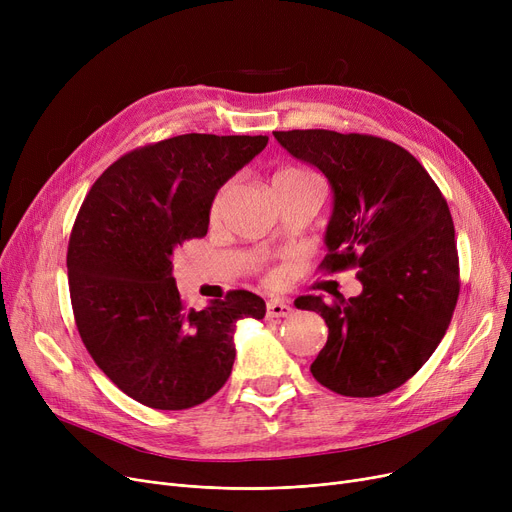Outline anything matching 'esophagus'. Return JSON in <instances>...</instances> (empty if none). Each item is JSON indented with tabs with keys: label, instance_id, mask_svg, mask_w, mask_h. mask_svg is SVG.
Segmentation results:
<instances>
[{
	"label": "esophagus",
	"instance_id": "1",
	"mask_svg": "<svg viewBox=\"0 0 512 512\" xmlns=\"http://www.w3.org/2000/svg\"><path fill=\"white\" fill-rule=\"evenodd\" d=\"M267 315H270V317H290L292 315V307L282 303V301H278V299H274V301L267 303Z\"/></svg>",
	"mask_w": 512,
	"mask_h": 512
}]
</instances>
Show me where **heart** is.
Segmentation results:
<instances>
[{
    "label": "heart",
    "mask_w": 512,
    "mask_h": 512,
    "mask_svg": "<svg viewBox=\"0 0 512 512\" xmlns=\"http://www.w3.org/2000/svg\"><path fill=\"white\" fill-rule=\"evenodd\" d=\"M272 188H297V191H317L321 193V184L317 180L315 174H311L309 170L303 168H280L274 172L272 176ZM224 199V191H220L213 199L211 205V215H215L220 211Z\"/></svg>",
    "instance_id": "b5f03b06"
}]
</instances>
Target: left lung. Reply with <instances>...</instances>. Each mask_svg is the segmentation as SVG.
I'll use <instances>...</instances> for the list:
<instances>
[{"label":"left lung","mask_w":512,"mask_h":512,"mask_svg":"<svg viewBox=\"0 0 512 512\" xmlns=\"http://www.w3.org/2000/svg\"><path fill=\"white\" fill-rule=\"evenodd\" d=\"M292 155L334 193L321 270L357 267L363 292L334 303L299 297L330 330L311 365L336 394L371 398L405 384L432 357L459 299V253L440 188L400 145L371 134L276 130Z\"/></svg>","instance_id":"obj_1"}]
</instances>
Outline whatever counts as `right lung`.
I'll list each match as a JSON object with an SVG mask.
<instances>
[{
    "instance_id": "1",
    "label": "right lung",
    "mask_w": 512,
    "mask_h": 512,
    "mask_svg": "<svg viewBox=\"0 0 512 512\" xmlns=\"http://www.w3.org/2000/svg\"><path fill=\"white\" fill-rule=\"evenodd\" d=\"M265 145L261 134L197 132L145 145L114 161L80 205L66 257L76 328L97 367L145 407L211 398L230 378L236 321L265 315L249 290L188 309L172 274L174 251L207 234L220 186Z\"/></svg>"
}]
</instances>
